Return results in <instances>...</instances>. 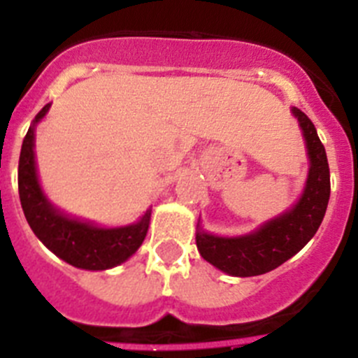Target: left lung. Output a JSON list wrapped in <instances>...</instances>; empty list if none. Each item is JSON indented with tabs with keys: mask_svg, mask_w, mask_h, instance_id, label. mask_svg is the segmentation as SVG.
<instances>
[{
	"mask_svg": "<svg viewBox=\"0 0 358 358\" xmlns=\"http://www.w3.org/2000/svg\"><path fill=\"white\" fill-rule=\"evenodd\" d=\"M292 115L305 136L310 159L305 192L296 206L243 236H215L197 224L195 240L201 256L231 276H258L285 264L317 233L327 213L330 199L327 150L312 120L297 107H292Z\"/></svg>",
	"mask_w": 358,
	"mask_h": 358,
	"instance_id": "8db88e82",
	"label": "left lung"
}]
</instances>
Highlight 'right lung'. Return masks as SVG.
<instances>
[{"instance_id":"add662e5","label":"right lung","mask_w":358,"mask_h":358,"mask_svg":"<svg viewBox=\"0 0 358 358\" xmlns=\"http://www.w3.org/2000/svg\"><path fill=\"white\" fill-rule=\"evenodd\" d=\"M48 109L50 103H46L37 113L24 136L19 156L17 186L24 217L37 238L66 264L85 271L116 267L129 260L143 243L150 224V210L141 217L140 222L123 227H98L57 210L41 189L34 154V131Z\"/></svg>"}]
</instances>
